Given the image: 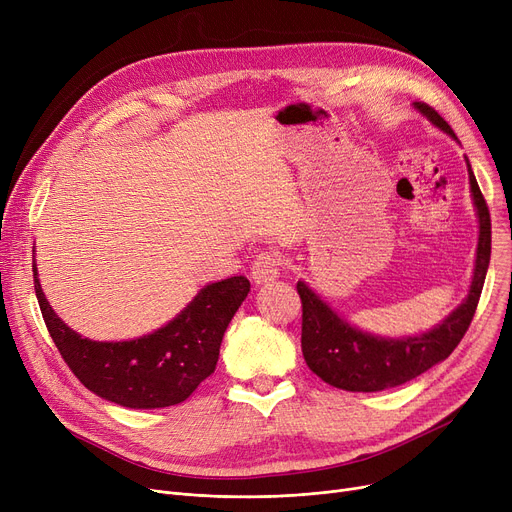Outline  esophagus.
I'll list each match as a JSON object with an SVG mask.
<instances>
[{"instance_id":"obj_1","label":"esophagus","mask_w":512,"mask_h":512,"mask_svg":"<svg viewBox=\"0 0 512 512\" xmlns=\"http://www.w3.org/2000/svg\"><path fill=\"white\" fill-rule=\"evenodd\" d=\"M282 270V257L276 251H261L251 267V276L257 284L274 282Z\"/></svg>"}]
</instances>
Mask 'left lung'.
<instances>
[{"mask_svg":"<svg viewBox=\"0 0 512 512\" xmlns=\"http://www.w3.org/2000/svg\"><path fill=\"white\" fill-rule=\"evenodd\" d=\"M415 107L429 122L456 139L454 130L434 107H429L427 103H415ZM467 172L479 218L475 272L467 299L434 330L398 340L365 334L336 315L305 282L297 284L303 303V357L309 369L326 384L348 392H380L394 388L448 359L463 340L475 315L492 253L490 209L479 191L469 159Z\"/></svg>","mask_w":512,"mask_h":512,"instance_id":"1","label":"left lung"}]
</instances>
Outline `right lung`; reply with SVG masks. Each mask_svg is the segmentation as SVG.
I'll return each mask as SVG.
<instances>
[{"instance_id":"1","label":"right lung","mask_w":512,"mask_h":512,"mask_svg":"<svg viewBox=\"0 0 512 512\" xmlns=\"http://www.w3.org/2000/svg\"><path fill=\"white\" fill-rule=\"evenodd\" d=\"M35 292L49 336L78 382L128 409L178 405L209 378L224 332L251 290L245 276L205 286L170 324L124 342H95L70 330L47 303L33 263Z\"/></svg>"}]
</instances>
